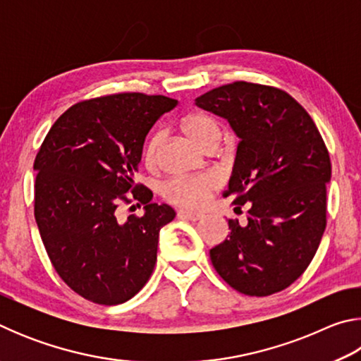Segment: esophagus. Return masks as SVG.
<instances>
[{
  "mask_svg": "<svg viewBox=\"0 0 361 361\" xmlns=\"http://www.w3.org/2000/svg\"><path fill=\"white\" fill-rule=\"evenodd\" d=\"M204 215L202 213H197V212H191V210H180L178 212V218L181 219H191V221H199L200 218Z\"/></svg>",
  "mask_w": 361,
  "mask_h": 361,
  "instance_id": "1",
  "label": "esophagus"
}]
</instances>
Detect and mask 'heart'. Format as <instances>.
<instances>
[{"mask_svg": "<svg viewBox=\"0 0 361 361\" xmlns=\"http://www.w3.org/2000/svg\"><path fill=\"white\" fill-rule=\"evenodd\" d=\"M181 129L186 135L202 148L216 145L219 138V127L212 116L205 113H189L181 121ZM161 143V135H152L145 146L143 159L148 167H154L157 148ZM219 186V178L215 173H199L189 176H175L169 180L162 188V195L167 202L188 209L202 207L213 191Z\"/></svg>", "mask_w": 361, "mask_h": 361, "instance_id": "heart-1", "label": "heart"}]
</instances>
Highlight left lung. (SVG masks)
Segmentation results:
<instances>
[{"instance_id": "1", "label": "left lung", "mask_w": 361, "mask_h": 361, "mask_svg": "<svg viewBox=\"0 0 361 361\" xmlns=\"http://www.w3.org/2000/svg\"><path fill=\"white\" fill-rule=\"evenodd\" d=\"M195 105L228 119L240 138L224 197L248 205L247 224L210 250L226 283L248 296L282 291L302 276L326 228L331 161L315 122L285 90L247 81L219 85Z\"/></svg>"}]
</instances>
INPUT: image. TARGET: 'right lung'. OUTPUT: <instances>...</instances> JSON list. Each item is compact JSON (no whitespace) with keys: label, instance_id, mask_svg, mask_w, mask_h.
Segmentation results:
<instances>
[{"label":"right lung","instance_id":"add662e5","mask_svg":"<svg viewBox=\"0 0 361 361\" xmlns=\"http://www.w3.org/2000/svg\"><path fill=\"white\" fill-rule=\"evenodd\" d=\"M176 103L142 92L79 102L54 122L36 154L42 243L60 279L87 301H129L154 271L159 231L175 210L151 204L152 192L133 175L151 127ZM132 200L145 205V215L118 222L120 202Z\"/></svg>","mask_w":361,"mask_h":361}]
</instances>
